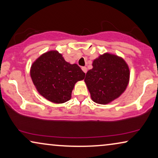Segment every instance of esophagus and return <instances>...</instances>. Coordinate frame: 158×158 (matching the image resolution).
Segmentation results:
<instances>
[{"label":"esophagus","mask_w":158,"mask_h":158,"mask_svg":"<svg viewBox=\"0 0 158 158\" xmlns=\"http://www.w3.org/2000/svg\"><path fill=\"white\" fill-rule=\"evenodd\" d=\"M82 70L85 73H87V68H86V67H82Z\"/></svg>","instance_id":"obj_1"}]
</instances>
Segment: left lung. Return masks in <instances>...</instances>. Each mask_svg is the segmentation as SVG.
<instances>
[{"label":"left lung","instance_id":"obj_1","mask_svg":"<svg viewBox=\"0 0 158 158\" xmlns=\"http://www.w3.org/2000/svg\"><path fill=\"white\" fill-rule=\"evenodd\" d=\"M93 68L86 73L85 83L92 100L107 104L119 97L129 81V69L122 57L105 53L93 62Z\"/></svg>","mask_w":158,"mask_h":158}]
</instances>
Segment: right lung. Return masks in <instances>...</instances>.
<instances>
[{
	"label": "right lung",
	"mask_w": 158,
	"mask_h": 158,
	"mask_svg": "<svg viewBox=\"0 0 158 158\" xmlns=\"http://www.w3.org/2000/svg\"><path fill=\"white\" fill-rule=\"evenodd\" d=\"M30 75L40 95L51 102L62 103L71 98L75 84L85 74L77 64H70L61 54L52 50L36 59Z\"/></svg>",
	"instance_id": "add662e5"
}]
</instances>
